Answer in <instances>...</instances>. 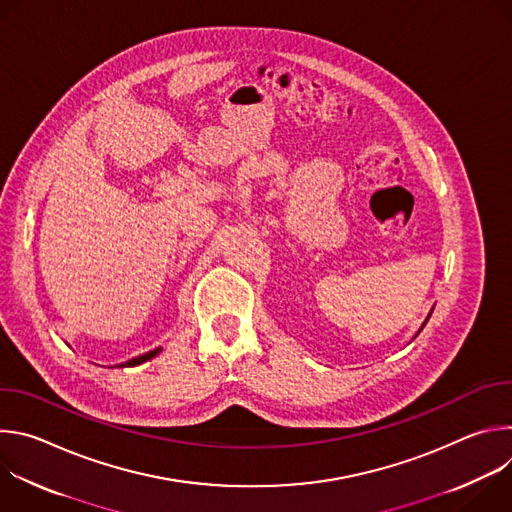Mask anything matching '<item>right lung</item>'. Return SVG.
<instances>
[{
    "label": "right lung",
    "instance_id": "1",
    "mask_svg": "<svg viewBox=\"0 0 512 512\" xmlns=\"http://www.w3.org/2000/svg\"><path fill=\"white\" fill-rule=\"evenodd\" d=\"M162 348H156V350H150L148 354H141V356H137V358H131V360H127V362H123L121 367H135V364H141V362H145V360H150V358H154L158 352H160Z\"/></svg>",
    "mask_w": 512,
    "mask_h": 512
}]
</instances>
